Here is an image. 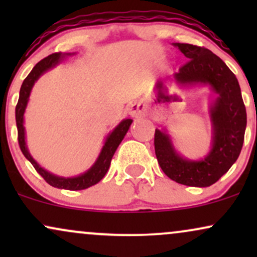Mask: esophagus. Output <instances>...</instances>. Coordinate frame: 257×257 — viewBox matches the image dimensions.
<instances>
[{
	"label": "esophagus",
	"mask_w": 257,
	"mask_h": 257,
	"mask_svg": "<svg viewBox=\"0 0 257 257\" xmlns=\"http://www.w3.org/2000/svg\"><path fill=\"white\" fill-rule=\"evenodd\" d=\"M128 111H129V114H131L132 117H140V116H143V114L146 113L147 105L144 101H141V100H139V101L133 102V104L129 106Z\"/></svg>",
	"instance_id": "esophagus-1"
}]
</instances>
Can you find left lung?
Listing matches in <instances>:
<instances>
[{
	"instance_id": "8db88e82",
	"label": "left lung",
	"mask_w": 257,
	"mask_h": 257,
	"mask_svg": "<svg viewBox=\"0 0 257 257\" xmlns=\"http://www.w3.org/2000/svg\"><path fill=\"white\" fill-rule=\"evenodd\" d=\"M188 59L174 75L182 87L209 85L217 98L210 106L213 145L204 159L190 161L174 149L166 131L156 129L155 151L164 174L178 184L208 187L228 172L239 157L246 128V110L234 73L221 59L204 47L174 43Z\"/></svg>"
}]
</instances>
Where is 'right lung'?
Returning <instances> with one entry per match:
<instances>
[{
    "label": "right lung",
    "instance_id": "right-lung-1",
    "mask_svg": "<svg viewBox=\"0 0 257 257\" xmlns=\"http://www.w3.org/2000/svg\"><path fill=\"white\" fill-rule=\"evenodd\" d=\"M63 60V54L61 53H54V54L48 55L47 58L42 59L40 63L35 65L32 71L29 73L28 77L23 82L22 88H20L19 93V100L16 107V120H17V128H18V141H19L20 150H22L23 155L25 156L26 159L30 161V163L34 166L36 172L40 174L42 178L48 182L53 187L57 188H64V190H71V191H78V190H85V188L90 187V186L98 184L107 173L108 168H110L111 159L113 157L114 152H116L117 147L122 143L123 138L125 137L126 132H128L129 126H131L133 119H123L116 128L112 131L110 134L106 138L104 146H102L101 152H100L98 159L95 163L91 166L90 169L87 172L81 174V175L75 176V178H61V176H57L54 174L47 172L43 169L40 164L31 157L30 152H29L28 146H26L25 141V128H24V112L28 105L29 96H30L31 89L34 87L35 82L37 81L44 72L48 70L53 69L54 66Z\"/></svg>",
    "mask_w": 257,
    "mask_h": 257
}]
</instances>
